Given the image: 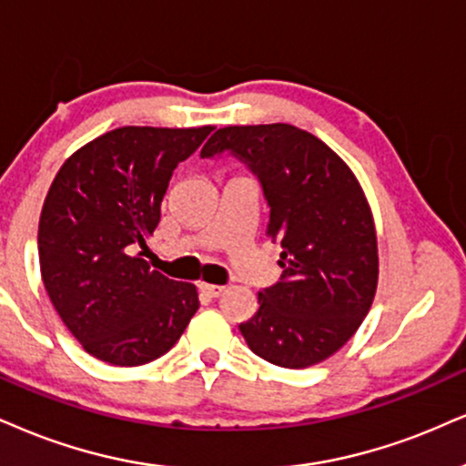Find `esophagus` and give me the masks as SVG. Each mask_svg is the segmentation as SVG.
<instances>
[{"label": "esophagus", "instance_id": "1", "mask_svg": "<svg viewBox=\"0 0 466 466\" xmlns=\"http://www.w3.org/2000/svg\"><path fill=\"white\" fill-rule=\"evenodd\" d=\"M200 291L209 298H218L224 294V287L222 285H209V283H200Z\"/></svg>", "mask_w": 466, "mask_h": 466}]
</instances>
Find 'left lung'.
<instances>
[{
    "label": "left lung",
    "instance_id": "obj_1",
    "mask_svg": "<svg viewBox=\"0 0 466 466\" xmlns=\"http://www.w3.org/2000/svg\"><path fill=\"white\" fill-rule=\"evenodd\" d=\"M231 153L257 175L280 244L277 285L239 330L268 363L302 370L346 346L378 287V242L363 187L319 137L287 123L218 129L200 157Z\"/></svg>",
    "mask_w": 466,
    "mask_h": 466
}]
</instances>
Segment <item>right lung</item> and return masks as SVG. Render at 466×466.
Returning <instances> with one entry per match:
<instances>
[{
    "instance_id": "1",
    "label": "right lung",
    "mask_w": 466,
    "mask_h": 466,
    "mask_svg": "<svg viewBox=\"0 0 466 466\" xmlns=\"http://www.w3.org/2000/svg\"><path fill=\"white\" fill-rule=\"evenodd\" d=\"M211 131L118 127L57 170L40 211V274L57 315L95 359L151 363L197 313V287L151 269L145 252L172 170Z\"/></svg>"
}]
</instances>
